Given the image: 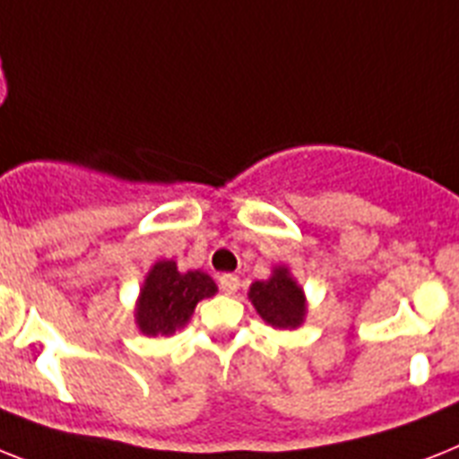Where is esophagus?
I'll list each match as a JSON object with an SVG mask.
<instances>
[{
	"mask_svg": "<svg viewBox=\"0 0 459 459\" xmlns=\"http://www.w3.org/2000/svg\"><path fill=\"white\" fill-rule=\"evenodd\" d=\"M218 286H221L222 293L232 295L238 290V276L237 274H222L221 279H218Z\"/></svg>",
	"mask_w": 459,
	"mask_h": 459,
	"instance_id": "esophagus-1",
	"label": "esophagus"
}]
</instances>
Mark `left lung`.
Segmentation results:
<instances>
[{
  "instance_id": "1",
  "label": "left lung",
  "mask_w": 459,
  "mask_h": 459,
  "mask_svg": "<svg viewBox=\"0 0 459 459\" xmlns=\"http://www.w3.org/2000/svg\"><path fill=\"white\" fill-rule=\"evenodd\" d=\"M257 314L274 328H298L305 316L302 289L286 267H276L267 281H255L248 293Z\"/></svg>"
}]
</instances>
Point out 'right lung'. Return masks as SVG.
<instances>
[{
    "label": "right lung",
    "instance_id": "add662e5",
    "mask_svg": "<svg viewBox=\"0 0 459 459\" xmlns=\"http://www.w3.org/2000/svg\"><path fill=\"white\" fill-rule=\"evenodd\" d=\"M213 279L204 272H178L173 260H164L147 274L138 302V325L145 335H170L185 325L196 302L215 293Z\"/></svg>",
    "mask_w": 459,
    "mask_h": 459
}]
</instances>
